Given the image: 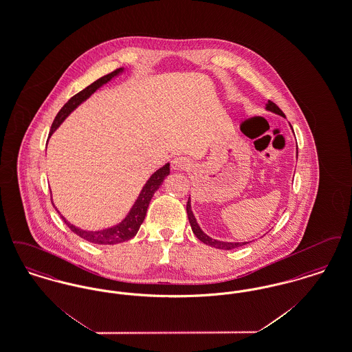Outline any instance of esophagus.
<instances>
[{
  "mask_svg": "<svg viewBox=\"0 0 352 352\" xmlns=\"http://www.w3.org/2000/svg\"><path fill=\"white\" fill-rule=\"evenodd\" d=\"M191 166V162L186 157H175L171 161V168L173 170H187Z\"/></svg>",
  "mask_w": 352,
  "mask_h": 352,
  "instance_id": "obj_1",
  "label": "esophagus"
}]
</instances>
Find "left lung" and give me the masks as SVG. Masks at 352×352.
<instances>
[{
	"mask_svg": "<svg viewBox=\"0 0 352 352\" xmlns=\"http://www.w3.org/2000/svg\"><path fill=\"white\" fill-rule=\"evenodd\" d=\"M267 109L270 111V112H274V113L280 115V116H285L284 112H283V111H281V109H280V108H278L273 101L268 100ZM297 154H298V151H297ZM186 211H187V217H188V221H190L191 230H192L194 234L201 240V243H204V244H207V245H210V247L218 248V250H234V248H237V247H241V245L248 244V243H226V241H219V240H214V239H211L210 236H207V234H204V232L201 231V227L198 226L197 219H195L194 214H192V211H191V203H190V198H188V201H187Z\"/></svg>",
	"mask_w": 352,
	"mask_h": 352,
	"instance_id": "left-lung-1",
	"label": "left lung"
}]
</instances>
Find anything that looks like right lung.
Masks as SVG:
<instances>
[{
    "label": "right lung",
    "mask_w": 352,
    "mask_h": 352,
    "mask_svg": "<svg viewBox=\"0 0 352 352\" xmlns=\"http://www.w3.org/2000/svg\"><path fill=\"white\" fill-rule=\"evenodd\" d=\"M122 71V68H118L113 72L101 76L100 79H98L96 82L89 84L88 87H85L83 91H80L79 94H76L75 96H72L69 100L63 105V108L58 112L56 118L54 120L52 125H51L50 135L56 131V128L63 122V120L67 118L79 104H82L85 99H88L98 88H100L102 84L108 83L113 76H116ZM170 174V165L166 164L164 168H158L151 178L146 182V184L142 187V191L140 192V197L137 198V201L133 204L131 212L128 214V217L124 219L120 224L108 228V230H102V231H83L72 224H69L66 219L60 215V218L63 219V221L67 224L68 228L80 236L84 240L94 243V244H118L122 241H126L129 239H132L135 236L140 230V226L142 224L145 215H146V210L149 207L151 198L154 195V192L160 188V186L164 182V179Z\"/></svg>",
    "instance_id": "right-lung-1"
}]
</instances>
